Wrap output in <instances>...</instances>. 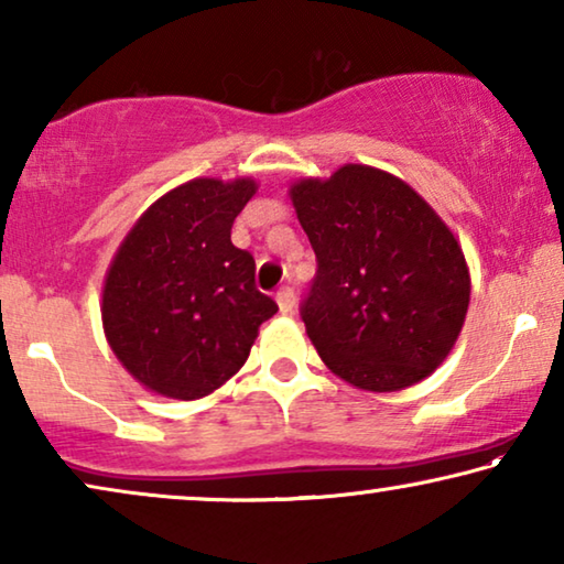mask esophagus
Wrapping results in <instances>:
<instances>
[{"mask_svg": "<svg viewBox=\"0 0 564 564\" xmlns=\"http://www.w3.org/2000/svg\"><path fill=\"white\" fill-rule=\"evenodd\" d=\"M276 305H280V313H284V315L295 311V290L280 288V292H276Z\"/></svg>", "mask_w": 564, "mask_h": 564, "instance_id": "1", "label": "esophagus"}]
</instances>
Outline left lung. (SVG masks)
<instances>
[{
    "instance_id": "1",
    "label": "left lung",
    "mask_w": 564,
    "mask_h": 564,
    "mask_svg": "<svg viewBox=\"0 0 564 564\" xmlns=\"http://www.w3.org/2000/svg\"><path fill=\"white\" fill-rule=\"evenodd\" d=\"M290 197L318 261L300 315L326 367L372 392L429 377L469 305L452 230L405 182L372 166L303 180Z\"/></svg>"
}]
</instances>
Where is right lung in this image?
I'll list each match as a JSON object with an SVG mask.
<instances>
[{
  "instance_id": "1",
  "label": "right lung",
  "mask_w": 564,
  "mask_h": 564,
  "mask_svg": "<svg viewBox=\"0 0 564 564\" xmlns=\"http://www.w3.org/2000/svg\"><path fill=\"white\" fill-rule=\"evenodd\" d=\"M251 180H195L156 199L107 272L102 323L122 367L176 400L218 390L249 357L276 303L253 284V257L230 243Z\"/></svg>"
}]
</instances>
